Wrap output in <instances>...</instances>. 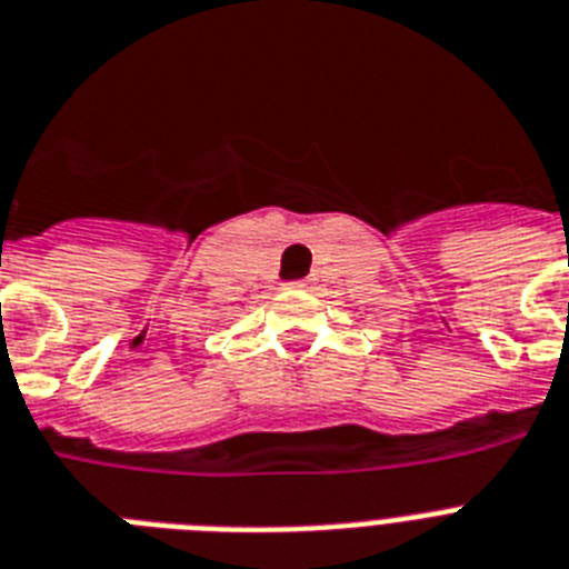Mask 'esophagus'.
Segmentation results:
<instances>
[{
    "instance_id": "34e87169",
    "label": "esophagus",
    "mask_w": 569,
    "mask_h": 569,
    "mask_svg": "<svg viewBox=\"0 0 569 569\" xmlns=\"http://www.w3.org/2000/svg\"><path fill=\"white\" fill-rule=\"evenodd\" d=\"M292 286H307V283H303V280H295V283Z\"/></svg>"
}]
</instances>
